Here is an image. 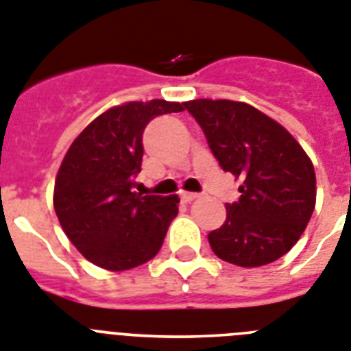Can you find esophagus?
Wrapping results in <instances>:
<instances>
[{"instance_id": "obj_1", "label": "esophagus", "mask_w": 351, "mask_h": 351, "mask_svg": "<svg viewBox=\"0 0 351 351\" xmlns=\"http://www.w3.org/2000/svg\"><path fill=\"white\" fill-rule=\"evenodd\" d=\"M180 198H182V202H184V204H191V202L198 198V195H196V193H185V191H184V193L180 195Z\"/></svg>"}]
</instances>
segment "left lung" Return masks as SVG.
<instances>
[{
  "label": "left lung",
  "mask_w": 351,
  "mask_h": 351,
  "mask_svg": "<svg viewBox=\"0 0 351 351\" xmlns=\"http://www.w3.org/2000/svg\"><path fill=\"white\" fill-rule=\"evenodd\" d=\"M204 130L223 171L241 178L240 200L209 232L213 252L238 267H261L287 254L315 207V171L299 142L250 104L196 99L184 102Z\"/></svg>",
  "instance_id": "8db88e82"
}]
</instances>
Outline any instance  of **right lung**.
Listing matches in <instances>:
<instances>
[{
	"label": "right lung",
	"instance_id": "add662e5",
	"mask_svg": "<svg viewBox=\"0 0 351 351\" xmlns=\"http://www.w3.org/2000/svg\"><path fill=\"white\" fill-rule=\"evenodd\" d=\"M178 111L184 104L162 99L111 108L82 130L62 158L53 209L64 234L97 267L135 269L160 250L180 200L136 193L135 178L149 121Z\"/></svg>",
	"mask_w": 351,
	"mask_h": 351
}]
</instances>
